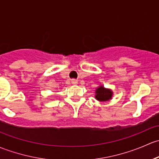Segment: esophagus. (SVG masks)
I'll return each instance as SVG.
<instances>
[{"label": "esophagus", "instance_id": "esophagus-1", "mask_svg": "<svg viewBox=\"0 0 159 159\" xmlns=\"http://www.w3.org/2000/svg\"><path fill=\"white\" fill-rule=\"evenodd\" d=\"M71 82L73 84H76V83H77V80H72Z\"/></svg>", "mask_w": 159, "mask_h": 159}]
</instances>
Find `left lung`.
Listing matches in <instances>:
<instances>
[{
	"label": "left lung",
	"instance_id": "8db88e82",
	"mask_svg": "<svg viewBox=\"0 0 159 159\" xmlns=\"http://www.w3.org/2000/svg\"><path fill=\"white\" fill-rule=\"evenodd\" d=\"M112 92L110 89H105L103 86H100L96 90V99L99 101H107L112 98Z\"/></svg>",
	"mask_w": 159,
	"mask_h": 159
}]
</instances>
